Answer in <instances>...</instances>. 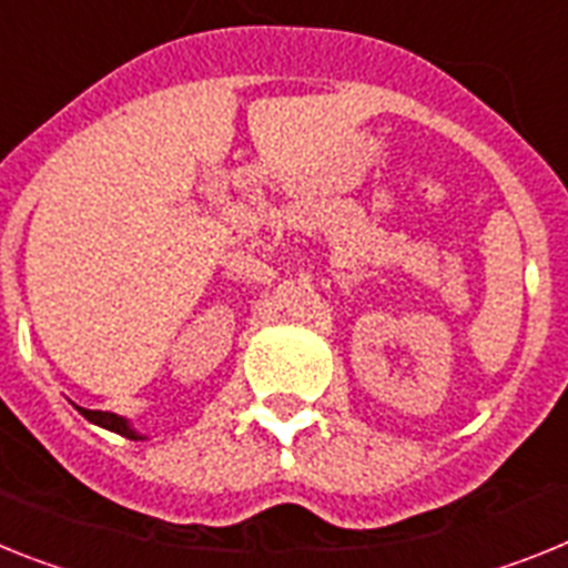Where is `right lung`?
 <instances>
[{"label": "right lung", "instance_id": "right-lung-1", "mask_svg": "<svg viewBox=\"0 0 568 568\" xmlns=\"http://www.w3.org/2000/svg\"><path fill=\"white\" fill-rule=\"evenodd\" d=\"M74 408L80 410V414L85 416V419H89V423L100 425V428L114 430V434L125 436V439H134V443H138V439H145V436L140 434V430H134V428H132V423H129V419H125V416L109 414V410H89V408H80V405H74Z\"/></svg>", "mask_w": 568, "mask_h": 568}]
</instances>
